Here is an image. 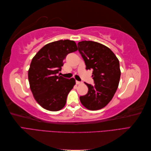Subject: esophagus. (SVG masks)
I'll use <instances>...</instances> for the list:
<instances>
[{"label": "esophagus", "instance_id": "esophagus-1", "mask_svg": "<svg viewBox=\"0 0 151 151\" xmlns=\"http://www.w3.org/2000/svg\"><path fill=\"white\" fill-rule=\"evenodd\" d=\"M82 83H82V82H81V81H76V84H81Z\"/></svg>", "mask_w": 151, "mask_h": 151}]
</instances>
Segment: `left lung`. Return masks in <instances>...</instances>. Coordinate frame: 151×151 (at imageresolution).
<instances>
[{"instance_id": "1", "label": "left lung", "mask_w": 151, "mask_h": 151, "mask_svg": "<svg viewBox=\"0 0 151 151\" xmlns=\"http://www.w3.org/2000/svg\"><path fill=\"white\" fill-rule=\"evenodd\" d=\"M77 45L86 69L93 70L94 83L93 86L84 83L88 92L80 96V101L87 109L98 110L106 106L117 90L121 75L119 60L110 49L101 43L82 41Z\"/></svg>"}]
</instances>
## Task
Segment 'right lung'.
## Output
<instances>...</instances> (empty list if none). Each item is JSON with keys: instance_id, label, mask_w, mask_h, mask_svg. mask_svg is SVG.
I'll use <instances>...</instances> for the list:
<instances>
[{"instance_id": "obj_1", "label": "right lung", "mask_w": 151, "mask_h": 151, "mask_svg": "<svg viewBox=\"0 0 151 151\" xmlns=\"http://www.w3.org/2000/svg\"><path fill=\"white\" fill-rule=\"evenodd\" d=\"M77 50L74 41L58 40L45 45L32 59L28 70L30 89L36 101L47 110L59 111L65 105L76 81L57 75L66 56Z\"/></svg>"}]
</instances>
